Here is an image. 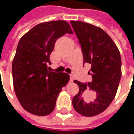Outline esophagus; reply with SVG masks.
I'll return each instance as SVG.
<instances>
[{
  "instance_id": "1",
  "label": "esophagus",
  "mask_w": 134,
  "mask_h": 134,
  "mask_svg": "<svg viewBox=\"0 0 134 134\" xmlns=\"http://www.w3.org/2000/svg\"><path fill=\"white\" fill-rule=\"evenodd\" d=\"M73 80H74V77L72 75H70V81L73 82Z\"/></svg>"
}]
</instances>
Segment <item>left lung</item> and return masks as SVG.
<instances>
[{"mask_svg":"<svg viewBox=\"0 0 134 134\" xmlns=\"http://www.w3.org/2000/svg\"><path fill=\"white\" fill-rule=\"evenodd\" d=\"M78 38L85 63L91 64L88 75L92 81L82 83L75 80L79 87L72 105L84 116L103 112L111 103L121 77V54L115 44L102 29L87 23L71 21Z\"/></svg>","mask_w":134,"mask_h":134,"instance_id":"left-lung-1","label":"left lung"}]
</instances>
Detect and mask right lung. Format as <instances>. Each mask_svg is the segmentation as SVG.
<instances>
[{
    "mask_svg": "<svg viewBox=\"0 0 134 134\" xmlns=\"http://www.w3.org/2000/svg\"><path fill=\"white\" fill-rule=\"evenodd\" d=\"M73 34L64 21L41 23L20 39L12 64L13 87L22 107L36 115H47L55 108L62 88L70 80L64 72L48 71L56 41Z\"/></svg>",
    "mask_w": 134,
    "mask_h": 134,
    "instance_id": "add662e5",
    "label": "right lung"
}]
</instances>
